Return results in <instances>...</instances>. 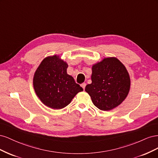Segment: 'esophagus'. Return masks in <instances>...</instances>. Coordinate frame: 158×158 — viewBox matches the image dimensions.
I'll return each instance as SVG.
<instances>
[{
    "label": "esophagus",
    "instance_id": "esophagus-1",
    "mask_svg": "<svg viewBox=\"0 0 158 158\" xmlns=\"http://www.w3.org/2000/svg\"><path fill=\"white\" fill-rule=\"evenodd\" d=\"M85 85H86V84H85V83H83V84H81V86H82V88L84 89H85Z\"/></svg>",
    "mask_w": 158,
    "mask_h": 158
}]
</instances>
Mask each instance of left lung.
<instances>
[{
  "label": "left lung",
  "instance_id": "8db88e82",
  "mask_svg": "<svg viewBox=\"0 0 158 158\" xmlns=\"http://www.w3.org/2000/svg\"><path fill=\"white\" fill-rule=\"evenodd\" d=\"M92 84L85 91L95 107L109 111L118 106L126 99L131 88L128 71L116 57H107L92 68Z\"/></svg>",
  "mask_w": 158,
  "mask_h": 158
}]
</instances>
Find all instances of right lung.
Listing matches in <instances>:
<instances>
[{
  "label": "right lung",
  "instance_id": "obj_1",
  "mask_svg": "<svg viewBox=\"0 0 158 158\" xmlns=\"http://www.w3.org/2000/svg\"><path fill=\"white\" fill-rule=\"evenodd\" d=\"M68 64L59 55L47 56L35 70L33 79L35 92L45 106L63 109L83 89L67 74Z\"/></svg>",
  "mask_w": 158,
  "mask_h": 158
}]
</instances>
